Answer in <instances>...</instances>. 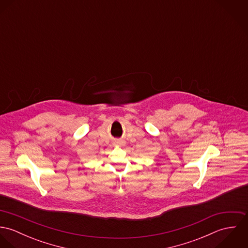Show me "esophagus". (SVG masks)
<instances>
[{"label":"esophagus","mask_w":248,"mask_h":248,"mask_svg":"<svg viewBox=\"0 0 248 248\" xmlns=\"http://www.w3.org/2000/svg\"><path fill=\"white\" fill-rule=\"evenodd\" d=\"M121 142H122V141H121ZM121 142H119V144H121Z\"/></svg>","instance_id":"34e87169"}]
</instances>
